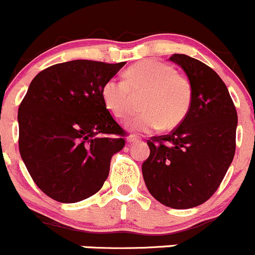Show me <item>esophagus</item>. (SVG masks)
Segmentation results:
<instances>
[{"mask_svg": "<svg viewBox=\"0 0 255 255\" xmlns=\"http://www.w3.org/2000/svg\"><path fill=\"white\" fill-rule=\"evenodd\" d=\"M127 141H128V143H130V145H132V143H136V142H138V138L136 137V136H133V135H131V136H128L127 137Z\"/></svg>", "mask_w": 255, "mask_h": 255, "instance_id": "obj_1", "label": "esophagus"}]
</instances>
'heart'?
I'll return each mask as SVG.
<instances>
[{"label":"heart","instance_id":"b5f03b06","mask_svg":"<svg viewBox=\"0 0 255 255\" xmlns=\"http://www.w3.org/2000/svg\"><path fill=\"white\" fill-rule=\"evenodd\" d=\"M140 109L125 123L130 132L147 133L157 128L172 130L187 117L192 105V84L171 65L158 60H141L125 73V80L110 78L102 88L105 108L115 118L127 117L132 94H142Z\"/></svg>","mask_w":255,"mask_h":255}]
</instances>
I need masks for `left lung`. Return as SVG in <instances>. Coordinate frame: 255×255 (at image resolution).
<instances>
[{
    "label": "left lung",
    "instance_id": "8db88e82",
    "mask_svg": "<svg viewBox=\"0 0 255 255\" xmlns=\"http://www.w3.org/2000/svg\"><path fill=\"white\" fill-rule=\"evenodd\" d=\"M171 62L192 84V105L170 135L147 141L150 156L142 163L146 187L167 207L186 210L202 205L217 191L236 152V108L219 75L186 54Z\"/></svg>",
    "mask_w": 255,
    "mask_h": 255
}]
</instances>
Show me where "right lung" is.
<instances>
[{
    "instance_id": "1",
    "label": "right lung",
    "mask_w": 255,
    "mask_h": 255,
    "mask_svg": "<svg viewBox=\"0 0 255 255\" xmlns=\"http://www.w3.org/2000/svg\"><path fill=\"white\" fill-rule=\"evenodd\" d=\"M125 62L72 60L34 77L18 108L19 153L34 183L53 200L75 203L104 185L125 146L102 88Z\"/></svg>"
}]
</instances>
